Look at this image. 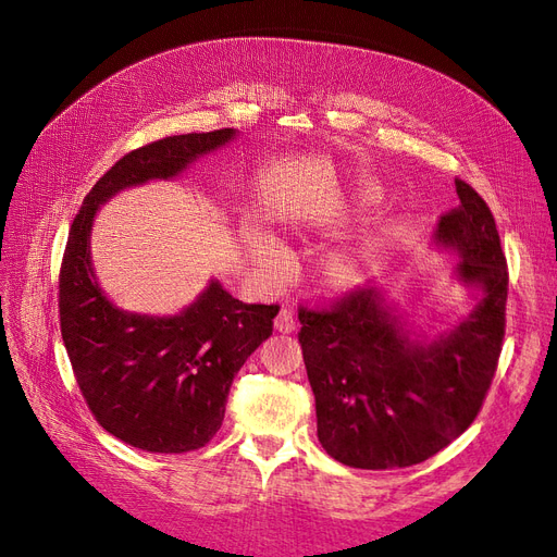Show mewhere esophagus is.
Returning <instances> with one entry per match:
<instances>
[{
    "instance_id": "1",
    "label": "esophagus",
    "mask_w": 557,
    "mask_h": 557,
    "mask_svg": "<svg viewBox=\"0 0 557 557\" xmlns=\"http://www.w3.org/2000/svg\"><path fill=\"white\" fill-rule=\"evenodd\" d=\"M274 327L278 330V332H283V334H288V332H295V313H293V309L290 307H283L281 311H278V315H276V320H274Z\"/></svg>"
}]
</instances>
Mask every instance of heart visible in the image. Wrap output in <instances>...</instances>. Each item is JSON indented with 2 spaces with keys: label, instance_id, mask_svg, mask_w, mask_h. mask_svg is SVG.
Instances as JSON below:
<instances>
[{
  "label": "heart",
  "instance_id": "heart-1",
  "mask_svg": "<svg viewBox=\"0 0 557 557\" xmlns=\"http://www.w3.org/2000/svg\"><path fill=\"white\" fill-rule=\"evenodd\" d=\"M244 242L248 256L267 278H276L288 267V250L258 223H248L244 227ZM364 260V250L360 248H339L332 250L325 260V274L334 283H346L358 274V269Z\"/></svg>",
  "mask_w": 557,
  "mask_h": 557
}]
</instances>
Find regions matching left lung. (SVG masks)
<instances>
[{"label": "left lung", "mask_w": 557, "mask_h": 557, "mask_svg": "<svg viewBox=\"0 0 557 557\" xmlns=\"http://www.w3.org/2000/svg\"><path fill=\"white\" fill-rule=\"evenodd\" d=\"M460 207L432 244L458 256L455 281L481 293L474 309L432 339L379 288L334 309H299V344L315 397L318 442L342 465L411 467L460 436L495 376L507 311V258L481 195L455 181Z\"/></svg>", "instance_id": "left-lung-1"}]
</instances>
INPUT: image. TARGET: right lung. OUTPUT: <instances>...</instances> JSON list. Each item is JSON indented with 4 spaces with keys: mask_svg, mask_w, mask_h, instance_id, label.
Returning a JSON list of instances; mask_svg holds the SVG:
<instances>
[{
    "mask_svg": "<svg viewBox=\"0 0 557 557\" xmlns=\"http://www.w3.org/2000/svg\"><path fill=\"white\" fill-rule=\"evenodd\" d=\"M237 137L225 127L178 134L132 150L95 183L76 213L60 269V330L97 423L148 453L201 448L221 430L230 385L272 336L276 305H244L215 278L174 315L117 309L99 288L90 232L121 190L170 181Z\"/></svg>",
    "mask_w": 557,
    "mask_h": 557,
    "instance_id": "obj_1",
    "label": "right lung"
}]
</instances>
